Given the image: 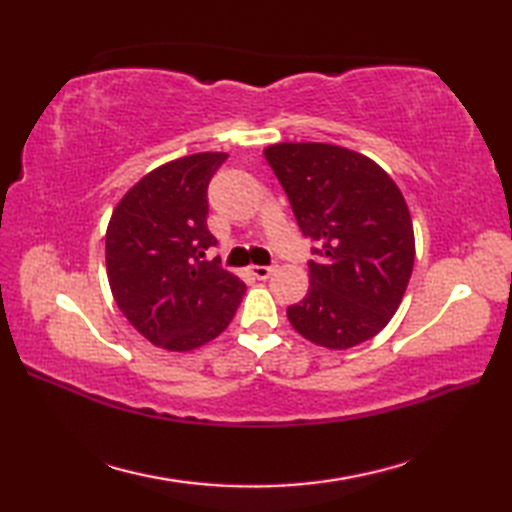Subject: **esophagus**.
<instances>
[{"label":"esophagus","mask_w":512,"mask_h":512,"mask_svg":"<svg viewBox=\"0 0 512 512\" xmlns=\"http://www.w3.org/2000/svg\"><path fill=\"white\" fill-rule=\"evenodd\" d=\"M248 273L253 275L255 279H268L270 275L275 273V268L273 266H248Z\"/></svg>","instance_id":"1"}]
</instances>
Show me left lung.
I'll use <instances>...</instances> for the list:
<instances>
[{
	"instance_id": "8db88e82",
	"label": "left lung",
	"mask_w": 512,
	"mask_h": 512,
	"mask_svg": "<svg viewBox=\"0 0 512 512\" xmlns=\"http://www.w3.org/2000/svg\"><path fill=\"white\" fill-rule=\"evenodd\" d=\"M317 262L308 295L288 308L303 339L347 350L394 317L409 284L416 239L398 184L358 151L328 143L264 149Z\"/></svg>"
}]
</instances>
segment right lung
<instances>
[{
    "mask_svg": "<svg viewBox=\"0 0 512 512\" xmlns=\"http://www.w3.org/2000/svg\"><path fill=\"white\" fill-rule=\"evenodd\" d=\"M228 158L202 151L149 171L112 211L105 233L107 279L118 310L167 352H191L220 336L246 284L202 262L215 237L206 228V187Z\"/></svg>",
    "mask_w": 512,
    "mask_h": 512,
    "instance_id": "add662e5",
    "label": "right lung"
}]
</instances>
